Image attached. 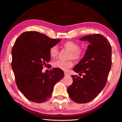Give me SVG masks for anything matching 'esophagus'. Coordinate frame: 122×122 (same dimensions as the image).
Returning a JSON list of instances; mask_svg holds the SVG:
<instances>
[{
	"mask_svg": "<svg viewBox=\"0 0 122 122\" xmlns=\"http://www.w3.org/2000/svg\"><path fill=\"white\" fill-rule=\"evenodd\" d=\"M65 76H70V75L67 73H65Z\"/></svg>",
	"mask_w": 122,
	"mask_h": 122,
	"instance_id": "esophagus-1",
	"label": "esophagus"
}]
</instances>
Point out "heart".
<instances>
[{"instance_id": "heart-1", "label": "heart", "mask_w": 122, "mask_h": 122, "mask_svg": "<svg viewBox=\"0 0 122 122\" xmlns=\"http://www.w3.org/2000/svg\"><path fill=\"white\" fill-rule=\"evenodd\" d=\"M64 48L71 51L69 58L75 60H79L83 57L84 51L82 48H80V45L77 43L71 41H68L64 42L62 45ZM49 53L51 58L54 59L59 54V51L56 46H51L49 50ZM73 66V61L70 60L63 61L57 60L53 63V67L59 68L63 71H67Z\"/></svg>"}]
</instances>
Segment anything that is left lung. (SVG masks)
<instances>
[{
  "instance_id": "obj_1",
  "label": "left lung",
  "mask_w": 122,
  "mask_h": 122,
  "mask_svg": "<svg viewBox=\"0 0 122 122\" xmlns=\"http://www.w3.org/2000/svg\"><path fill=\"white\" fill-rule=\"evenodd\" d=\"M89 42L85 55L73 68L80 76L71 75L73 83L67 88L69 97L77 103H86L96 97L106 86L112 58L111 46L106 37L100 34L80 39Z\"/></svg>"
}]
</instances>
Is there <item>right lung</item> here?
I'll list each match as a JSON object with an SVG mask.
<instances>
[{
	"instance_id": "add662e5",
	"label": "right lung",
	"mask_w": 122,
	"mask_h": 122,
	"mask_svg": "<svg viewBox=\"0 0 122 122\" xmlns=\"http://www.w3.org/2000/svg\"><path fill=\"white\" fill-rule=\"evenodd\" d=\"M60 41L38 32L27 31L14 43L12 68L16 86L28 100L39 103L46 102L51 97L55 84L65 76L63 71L56 68L48 74L42 72L44 66H50L47 64L51 60L49 48Z\"/></svg>"
}]
</instances>
